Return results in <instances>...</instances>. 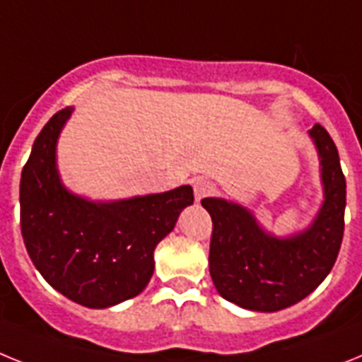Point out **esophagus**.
<instances>
[{
  "label": "esophagus",
  "mask_w": 362,
  "mask_h": 362,
  "mask_svg": "<svg viewBox=\"0 0 362 362\" xmlns=\"http://www.w3.org/2000/svg\"><path fill=\"white\" fill-rule=\"evenodd\" d=\"M193 191H195V199L202 200L206 197L214 195L215 191V184L209 180H204V178H200V180L195 182V186H193Z\"/></svg>",
  "instance_id": "obj_1"
}]
</instances>
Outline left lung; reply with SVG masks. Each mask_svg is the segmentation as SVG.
Returning <instances> with one entry per match:
<instances>
[{"label":"left lung","mask_w":362,"mask_h":362,"mask_svg":"<svg viewBox=\"0 0 362 362\" xmlns=\"http://www.w3.org/2000/svg\"><path fill=\"white\" fill-rule=\"evenodd\" d=\"M324 182V206L313 226L291 239L267 235L247 209L204 199L214 230L209 274L218 294L252 311H279L303 300L335 265L344 235L346 178L339 151L322 124L311 129Z\"/></svg>","instance_id":"1"}]
</instances>
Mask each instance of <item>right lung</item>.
<instances>
[{"label": "right lung", "instance_id": "right-lung-1", "mask_svg": "<svg viewBox=\"0 0 362 362\" xmlns=\"http://www.w3.org/2000/svg\"><path fill=\"white\" fill-rule=\"evenodd\" d=\"M66 106L36 136L21 171L23 243L45 281L86 308H110L134 298L154 270V248L175 228L191 186L112 204H93L64 189L54 145L71 114Z\"/></svg>", "mask_w": 362, "mask_h": 362}]
</instances>
